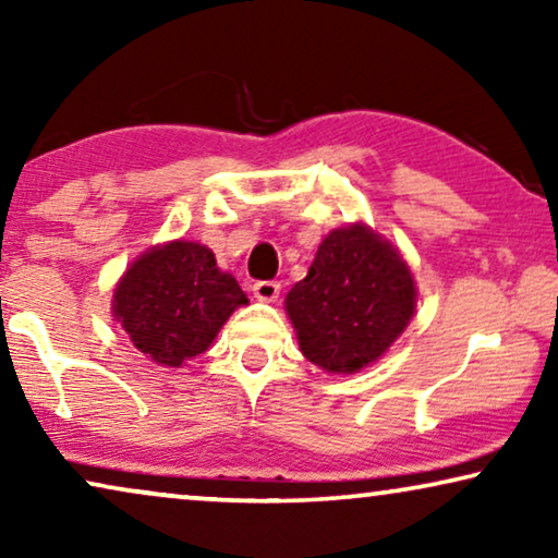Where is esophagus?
<instances>
[{
	"label": "esophagus",
	"mask_w": 558,
	"mask_h": 558,
	"mask_svg": "<svg viewBox=\"0 0 558 558\" xmlns=\"http://www.w3.org/2000/svg\"><path fill=\"white\" fill-rule=\"evenodd\" d=\"M251 292H254L256 300L274 302L281 292V284H279V281H271V279L269 281H256V284L251 287Z\"/></svg>",
	"instance_id": "1"
}]
</instances>
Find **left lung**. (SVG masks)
Masks as SVG:
<instances>
[{"label": "left lung", "mask_w": 558, "mask_h": 558, "mask_svg": "<svg viewBox=\"0 0 558 558\" xmlns=\"http://www.w3.org/2000/svg\"><path fill=\"white\" fill-rule=\"evenodd\" d=\"M284 304L307 361L327 373H357L407 330L416 287L399 251L353 223L319 243L307 277Z\"/></svg>", "instance_id": "left-lung-1"}]
</instances>
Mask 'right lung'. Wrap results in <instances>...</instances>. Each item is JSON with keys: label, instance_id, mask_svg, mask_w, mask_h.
<instances>
[{"label": "right lung", "instance_id": "obj_1", "mask_svg": "<svg viewBox=\"0 0 558 558\" xmlns=\"http://www.w3.org/2000/svg\"><path fill=\"white\" fill-rule=\"evenodd\" d=\"M241 304H248L246 294L233 274L218 269L208 246L172 241L129 266L111 310L140 353L180 368L210 348Z\"/></svg>", "mask_w": 558, "mask_h": 558}]
</instances>
